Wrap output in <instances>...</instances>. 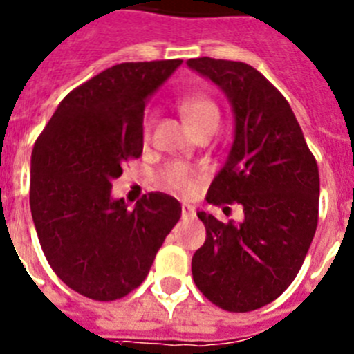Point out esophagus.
Instances as JSON below:
<instances>
[{
  "mask_svg": "<svg viewBox=\"0 0 354 354\" xmlns=\"http://www.w3.org/2000/svg\"><path fill=\"white\" fill-rule=\"evenodd\" d=\"M196 209L189 204H183V218H195Z\"/></svg>",
  "mask_w": 354,
  "mask_h": 354,
  "instance_id": "esophagus-1",
  "label": "esophagus"
}]
</instances>
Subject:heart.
<instances>
[{
	"label": "heart",
	"instance_id": "b5f03b06",
	"mask_svg": "<svg viewBox=\"0 0 354 354\" xmlns=\"http://www.w3.org/2000/svg\"><path fill=\"white\" fill-rule=\"evenodd\" d=\"M179 109L183 113L184 120L187 122V126L193 131L200 129L202 126L207 124H216L220 120V111L218 106L214 104L211 97L202 95V93H193V95H186L180 99ZM150 129V118L145 120V134H149ZM165 183L177 192H187L193 186V174L187 170L186 167L180 165H171L167 171H165Z\"/></svg>",
	"mask_w": 354,
	"mask_h": 354
}]
</instances>
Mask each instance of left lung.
<instances>
[{"mask_svg": "<svg viewBox=\"0 0 354 354\" xmlns=\"http://www.w3.org/2000/svg\"><path fill=\"white\" fill-rule=\"evenodd\" d=\"M186 64L225 93L234 113L232 147L207 202H237L245 212L241 223L198 212L207 237L192 259L193 280L223 310H257L292 283L310 248L317 162L286 97L257 68L207 56Z\"/></svg>", "mask_w": 354, "mask_h": 354, "instance_id": "obj_1", "label": "left lung"}]
</instances>
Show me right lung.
I'll return each instance as SVG.
<instances>
[{
    "label": "right lung",
    "instance_id": "add662e5",
    "mask_svg": "<svg viewBox=\"0 0 354 354\" xmlns=\"http://www.w3.org/2000/svg\"><path fill=\"white\" fill-rule=\"evenodd\" d=\"M183 60L113 65L58 104L31 152L30 207L42 252L65 286L113 301L145 280L183 207L149 193L111 196L122 165L143 150V111Z\"/></svg>",
    "mask_w": 354,
    "mask_h": 354
}]
</instances>
